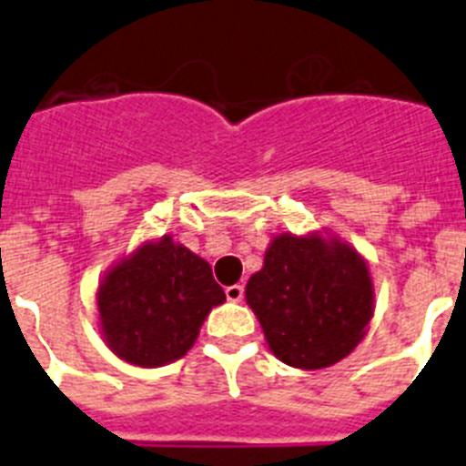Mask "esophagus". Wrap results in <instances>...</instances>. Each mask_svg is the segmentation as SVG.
I'll use <instances>...</instances> for the list:
<instances>
[{
	"mask_svg": "<svg viewBox=\"0 0 466 466\" xmlns=\"http://www.w3.org/2000/svg\"><path fill=\"white\" fill-rule=\"evenodd\" d=\"M225 296L229 302H238L243 298V284H232V287L225 289Z\"/></svg>",
	"mask_w": 466,
	"mask_h": 466,
	"instance_id": "34e87169",
	"label": "esophagus"
}]
</instances>
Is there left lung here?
I'll use <instances>...</instances> for the list:
<instances>
[{"mask_svg": "<svg viewBox=\"0 0 466 466\" xmlns=\"http://www.w3.org/2000/svg\"><path fill=\"white\" fill-rule=\"evenodd\" d=\"M373 279L364 257L320 232L278 234L246 300L279 362L325 369L355 350L373 316Z\"/></svg>", "mask_w": 466, "mask_h": 466, "instance_id": "1", "label": "left lung"}]
</instances>
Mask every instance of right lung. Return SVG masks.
<instances>
[{"mask_svg": "<svg viewBox=\"0 0 466 466\" xmlns=\"http://www.w3.org/2000/svg\"><path fill=\"white\" fill-rule=\"evenodd\" d=\"M95 298L106 346L134 367L155 369L191 350L225 291L202 257L166 234L116 261Z\"/></svg>", "mask_w": 466, "mask_h": 466, "instance_id": "1", "label": "right lung"}]
</instances>
